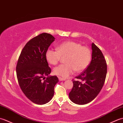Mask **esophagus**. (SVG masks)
Returning a JSON list of instances; mask_svg holds the SVG:
<instances>
[{
  "label": "esophagus",
  "mask_w": 123,
  "mask_h": 123,
  "mask_svg": "<svg viewBox=\"0 0 123 123\" xmlns=\"http://www.w3.org/2000/svg\"><path fill=\"white\" fill-rule=\"evenodd\" d=\"M59 80L60 81H64V80H66V79H64V78H61L60 77H59Z\"/></svg>",
  "instance_id": "obj_1"
}]
</instances>
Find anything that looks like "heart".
Masks as SVG:
<instances>
[{
  "label": "heart",
  "mask_w": 123,
  "mask_h": 123,
  "mask_svg": "<svg viewBox=\"0 0 123 123\" xmlns=\"http://www.w3.org/2000/svg\"><path fill=\"white\" fill-rule=\"evenodd\" d=\"M57 51L49 49L45 57L51 65L58 63L61 57H66V64L59 65L53 69V73L63 78H67L74 72H82L85 70L91 60V51L87 46L74 41H67L57 46Z\"/></svg>",
  "instance_id": "b5f03b06"
}]
</instances>
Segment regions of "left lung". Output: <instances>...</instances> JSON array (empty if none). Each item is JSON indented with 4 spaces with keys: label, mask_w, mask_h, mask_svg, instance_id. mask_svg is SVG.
Listing matches in <instances>:
<instances>
[{
    "label": "left lung",
    "mask_w": 123,
    "mask_h": 123,
    "mask_svg": "<svg viewBox=\"0 0 123 123\" xmlns=\"http://www.w3.org/2000/svg\"><path fill=\"white\" fill-rule=\"evenodd\" d=\"M92 59L84 71L75 77L69 96L73 103L85 105L95 99L103 88L107 74V63L101 50L93 43L91 44Z\"/></svg>",
    "instance_id": "1"
}]
</instances>
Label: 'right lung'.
Segmentation results:
<instances>
[{"instance_id": "right-lung-1", "label": "right lung", "mask_w": 123, "mask_h": 123, "mask_svg": "<svg viewBox=\"0 0 123 123\" xmlns=\"http://www.w3.org/2000/svg\"><path fill=\"white\" fill-rule=\"evenodd\" d=\"M54 40V36L46 33L31 39L23 49L17 63L20 87L25 95L37 105L51 100L55 85L59 82L55 75H49L51 70L45 57L46 52Z\"/></svg>"}]
</instances>
